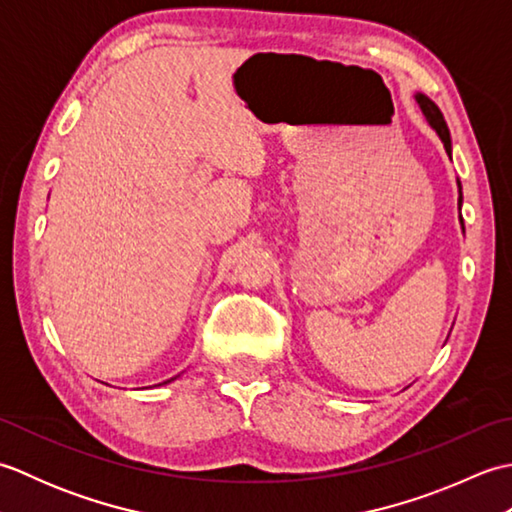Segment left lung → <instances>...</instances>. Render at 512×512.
<instances>
[{"instance_id":"left-lung-1","label":"left lung","mask_w":512,"mask_h":512,"mask_svg":"<svg viewBox=\"0 0 512 512\" xmlns=\"http://www.w3.org/2000/svg\"><path fill=\"white\" fill-rule=\"evenodd\" d=\"M416 101H418V105H420V110H422V114L427 116V121H429V125L436 129L438 132V136L442 138V143H444V149H447V154H451V134H449V127H447V121H444V116H442V112H440V107L433 103L429 96H424V94H416ZM460 204H462V191H460Z\"/></svg>"}]
</instances>
